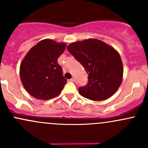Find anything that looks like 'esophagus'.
I'll return each instance as SVG.
<instances>
[{
    "label": "esophagus",
    "instance_id": "esophagus-1",
    "mask_svg": "<svg viewBox=\"0 0 148 148\" xmlns=\"http://www.w3.org/2000/svg\"><path fill=\"white\" fill-rule=\"evenodd\" d=\"M70 81L72 82H76V78H75V77H72V78H71V79H70Z\"/></svg>",
    "mask_w": 148,
    "mask_h": 148
}]
</instances>
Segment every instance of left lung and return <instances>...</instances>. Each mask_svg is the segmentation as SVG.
<instances>
[{"label": "left lung", "mask_w": 148, "mask_h": 148, "mask_svg": "<svg viewBox=\"0 0 148 148\" xmlns=\"http://www.w3.org/2000/svg\"><path fill=\"white\" fill-rule=\"evenodd\" d=\"M67 50L88 74L87 84L79 88L82 96L102 101L117 92L122 81L123 65L114 48L100 40L89 38L69 44Z\"/></svg>", "instance_id": "left-lung-1"}]
</instances>
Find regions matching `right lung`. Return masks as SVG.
<instances>
[{
  "label": "right lung",
  "mask_w": 148,
  "mask_h": 148,
  "mask_svg": "<svg viewBox=\"0 0 148 148\" xmlns=\"http://www.w3.org/2000/svg\"><path fill=\"white\" fill-rule=\"evenodd\" d=\"M65 43L44 39L33 46L20 66V77L26 92L37 99L57 97L66 83L58 58L66 49Z\"/></svg>",
  "instance_id": "1"
}]
</instances>
